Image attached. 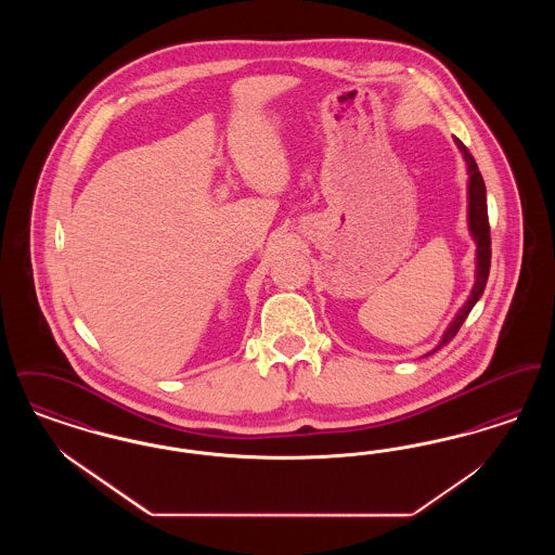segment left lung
Listing matches in <instances>:
<instances>
[{
  "instance_id": "1",
  "label": "left lung",
  "mask_w": 555,
  "mask_h": 555,
  "mask_svg": "<svg viewBox=\"0 0 555 555\" xmlns=\"http://www.w3.org/2000/svg\"><path fill=\"white\" fill-rule=\"evenodd\" d=\"M455 145L462 152V156L466 159V166H468V227H470V235H473L476 243L475 287L470 291L466 304L460 308V312L451 320L443 339L439 341V345L433 351H428L426 356L435 353L437 349L448 345L457 335L460 326L464 324V320L468 318L470 310L475 308L476 301L480 299L485 285H487V279H489V268H491V229H489V214H487V189H485V181H482V175H480V170L476 166L473 154L468 152V147L460 139H455Z\"/></svg>"
}]
</instances>
